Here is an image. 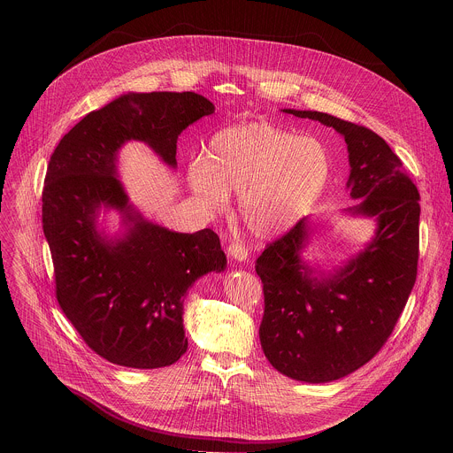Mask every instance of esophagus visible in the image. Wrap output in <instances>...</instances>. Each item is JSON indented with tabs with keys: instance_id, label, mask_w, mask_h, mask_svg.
Masks as SVG:
<instances>
[{
	"instance_id": "1",
	"label": "esophagus",
	"mask_w": 453,
	"mask_h": 453,
	"mask_svg": "<svg viewBox=\"0 0 453 453\" xmlns=\"http://www.w3.org/2000/svg\"><path fill=\"white\" fill-rule=\"evenodd\" d=\"M228 255L237 261H244L248 258V248L239 241H232L228 246Z\"/></svg>"
}]
</instances>
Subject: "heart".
<instances>
[{
  "label": "heart",
  "mask_w": 453,
  "mask_h": 453,
  "mask_svg": "<svg viewBox=\"0 0 453 453\" xmlns=\"http://www.w3.org/2000/svg\"><path fill=\"white\" fill-rule=\"evenodd\" d=\"M329 178V157L314 137H296L270 124L251 122L218 130L205 155L188 164V185L198 203L221 212L239 194L248 230L270 237L296 223L318 200Z\"/></svg>",
  "instance_id": "b5f03b06"
}]
</instances>
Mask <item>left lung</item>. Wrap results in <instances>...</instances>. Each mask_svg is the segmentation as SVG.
I'll use <instances>...</instances> for the list:
<instances>
[{
    "label": "left lung",
    "instance_id": "8db88e82",
    "mask_svg": "<svg viewBox=\"0 0 453 453\" xmlns=\"http://www.w3.org/2000/svg\"><path fill=\"white\" fill-rule=\"evenodd\" d=\"M345 137L347 188L361 203L347 209L377 218L373 241L331 277H314L300 251L309 223L266 244L257 259L265 311L261 349L270 365L300 382L338 380L377 356L397 323L417 279L420 195L403 162L373 130L321 111L284 110Z\"/></svg>",
    "mask_w": 453,
    "mask_h": 453
}]
</instances>
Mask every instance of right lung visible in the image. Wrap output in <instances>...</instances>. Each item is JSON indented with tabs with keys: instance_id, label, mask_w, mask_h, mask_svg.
Masks as SVG:
<instances>
[{
	"instance_id": "right-lung-1",
	"label": "right lung",
	"mask_w": 453,
	"mask_h": 453,
	"mask_svg": "<svg viewBox=\"0 0 453 453\" xmlns=\"http://www.w3.org/2000/svg\"><path fill=\"white\" fill-rule=\"evenodd\" d=\"M214 106L195 92L126 94L88 113L54 150L42 194V219L54 261L56 296L83 342L106 361L153 370L188 349L183 302L195 280L221 272L219 237L178 234L141 218L117 180V151L144 141L176 165L178 135ZM101 204L133 223L124 240L95 230Z\"/></svg>"
}]
</instances>
